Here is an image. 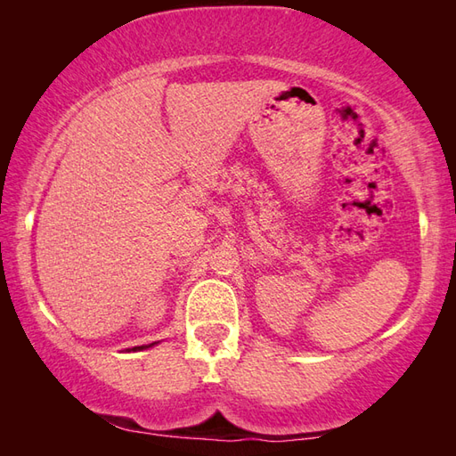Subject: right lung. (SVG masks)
Here are the masks:
<instances>
[{"mask_svg":"<svg viewBox=\"0 0 456 456\" xmlns=\"http://www.w3.org/2000/svg\"><path fill=\"white\" fill-rule=\"evenodd\" d=\"M154 345H159L157 341H154V343H151V345H141V346H133V348H127V351L131 353H137V351H144V348H151V346H154Z\"/></svg>","mask_w":456,"mask_h":456,"instance_id":"add662e5","label":"right lung"}]
</instances>
